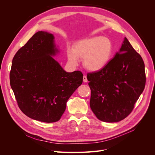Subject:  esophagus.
<instances>
[{
  "mask_svg": "<svg viewBox=\"0 0 155 155\" xmlns=\"http://www.w3.org/2000/svg\"><path fill=\"white\" fill-rule=\"evenodd\" d=\"M83 81L84 83H87L88 81L87 80V76H85V75H84L83 77Z\"/></svg>",
  "mask_w": 155,
  "mask_h": 155,
  "instance_id": "1",
  "label": "esophagus"
}]
</instances>
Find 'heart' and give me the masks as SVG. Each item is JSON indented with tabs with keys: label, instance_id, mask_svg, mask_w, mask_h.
I'll return each instance as SVG.
<instances>
[{
	"label": "heart",
	"instance_id": "b5f03b06",
	"mask_svg": "<svg viewBox=\"0 0 155 155\" xmlns=\"http://www.w3.org/2000/svg\"><path fill=\"white\" fill-rule=\"evenodd\" d=\"M113 46L110 39L103 37H92L78 41L72 49L67 50L68 62L72 66L83 59V66L91 72H97L105 68L112 58Z\"/></svg>",
	"mask_w": 155,
	"mask_h": 155
}]
</instances>
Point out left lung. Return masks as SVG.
Instances as JSON below:
<instances>
[{
	"mask_svg": "<svg viewBox=\"0 0 155 155\" xmlns=\"http://www.w3.org/2000/svg\"><path fill=\"white\" fill-rule=\"evenodd\" d=\"M90 106L97 119L118 122L132 110L145 85V64L125 37L120 51L100 71L87 74Z\"/></svg>",
	"mask_w": 155,
	"mask_h": 155,
	"instance_id": "8db88e82",
	"label": "left lung"
}]
</instances>
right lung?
Here are the masks:
<instances>
[{"label":"right lung","mask_w":155,"mask_h":155,"mask_svg":"<svg viewBox=\"0 0 155 155\" xmlns=\"http://www.w3.org/2000/svg\"><path fill=\"white\" fill-rule=\"evenodd\" d=\"M58 52L53 34L39 31L13 59L10 85L18 107L31 119L59 120L69 97L83 83L81 72H67L52 58Z\"/></svg>","instance_id":"1"}]
</instances>
